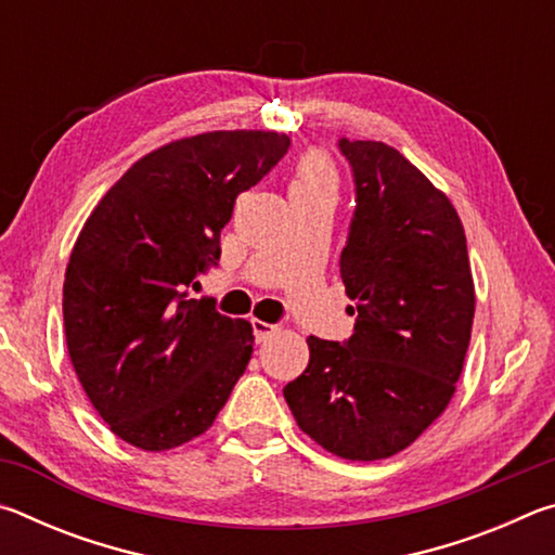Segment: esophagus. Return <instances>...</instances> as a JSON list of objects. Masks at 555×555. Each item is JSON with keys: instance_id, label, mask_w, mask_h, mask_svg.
<instances>
[{"instance_id": "1", "label": "esophagus", "mask_w": 555, "mask_h": 555, "mask_svg": "<svg viewBox=\"0 0 555 555\" xmlns=\"http://www.w3.org/2000/svg\"><path fill=\"white\" fill-rule=\"evenodd\" d=\"M251 327H255V337H257V343H267L269 337L279 331L276 325L259 321V318H251Z\"/></svg>"}]
</instances>
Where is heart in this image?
<instances>
[{
  "instance_id": "b5f03b06",
  "label": "heart",
  "mask_w": 555,
  "mask_h": 555,
  "mask_svg": "<svg viewBox=\"0 0 555 555\" xmlns=\"http://www.w3.org/2000/svg\"><path fill=\"white\" fill-rule=\"evenodd\" d=\"M340 191V173L331 158V154L321 149H311L304 156H298L291 171V201L304 198H337Z\"/></svg>"
}]
</instances>
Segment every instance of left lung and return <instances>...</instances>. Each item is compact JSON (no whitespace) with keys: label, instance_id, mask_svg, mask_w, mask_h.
I'll list each match as a JSON object with an SVG mask.
<instances>
[{"label":"left lung","instance_id":"obj_1","mask_svg":"<svg viewBox=\"0 0 555 555\" xmlns=\"http://www.w3.org/2000/svg\"><path fill=\"white\" fill-rule=\"evenodd\" d=\"M357 185L340 276L354 333L308 337L284 397L298 428L345 460L409 448L448 409L475 318L463 222L448 195L384 142H340Z\"/></svg>","mask_w":555,"mask_h":555}]
</instances>
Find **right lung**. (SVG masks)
I'll use <instances>...</instances> for the list:
<instances>
[{
	"mask_svg": "<svg viewBox=\"0 0 555 555\" xmlns=\"http://www.w3.org/2000/svg\"><path fill=\"white\" fill-rule=\"evenodd\" d=\"M291 139L220 129L154 149L102 195L63 284L73 370L112 434L162 453L203 436L251 357V323L185 298L220 259L237 195Z\"/></svg>",
	"mask_w": 555,
	"mask_h": 555,
	"instance_id": "1",
	"label": "right lung"
}]
</instances>
